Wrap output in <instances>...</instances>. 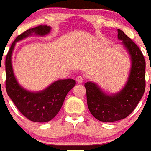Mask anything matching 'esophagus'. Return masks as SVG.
I'll list each match as a JSON object with an SVG mask.
<instances>
[{
    "label": "esophagus",
    "instance_id": "1",
    "mask_svg": "<svg viewBox=\"0 0 151 151\" xmlns=\"http://www.w3.org/2000/svg\"><path fill=\"white\" fill-rule=\"evenodd\" d=\"M76 80H77V82H78V83H82V82H83L84 78H83V77H82V76H78V77H77V78H76Z\"/></svg>",
    "mask_w": 151,
    "mask_h": 151
}]
</instances>
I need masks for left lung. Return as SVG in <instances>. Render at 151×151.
Segmentation results:
<instances>
[{"label": "left lung", "instance_id": "8db88e82", "mask_svg": "<svg viewBox=\"0 0 151 151\" xmlns=\"http://www.w3.org/2000/svg\"><path fill=\"white\" fill-rule=\"evenodd\" d=\"M118 39L129 51L132 68L126 85L114 95H107L93 82L85 83L86 100L91 113L97 120L114 122L126 118L135 109L146 88V60L136 43L123 31L117 30Z\"/></svg>", "mask_w": 151, "mask_h": 151}]
</instances>
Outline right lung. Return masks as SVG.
<instances>
[{"mask_svg":"<svg viewBox=\"0 0 151 151\" xmlns=\"http://www.w3.org/2000/svg\"><path fill=\"white\" fill-rule=\"evenodd\" d=\"M50 30V27L40 25L24 31L13 42L5 58L6 92L18 111L28 120L34 122H47L56 116L62 107L68 92L76 84L73 79L58 80L43 91L33 93L22 88L14 78L11 56L15 43L32 34L39 35L48 34Z\"/></svg>","mask_w":151,"mask_h":151,"instance_id":"add662e5","label":"right lung"}]
</instances>
